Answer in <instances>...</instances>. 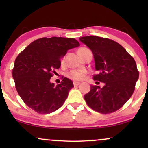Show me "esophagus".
Instances as JSON below:
<instances>
[{
  "instance_id": "1",
  "label": "esophagus",
  "mask_w": 148,
  "mask_h": 148,
  "mask_svg": "<svg viewBox=\"0 0 148 148\" xmlns=\"http://www.w3.org/2000/svg\"><path fill=\"white\" fill-rule=\"evenodd\" d=\"M73 84H74V86H77L80 84V82H78V81H74V82H73Z\"/></svg>"
}]
</instances>
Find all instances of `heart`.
Wrapping results in <instances>:
<instances>
[{"label":"heart","instance_id":"heart-1","mask_svg":"<svg viewBox=\"0 0 148 148\" xmlns=\"http://www.w3.org/2000/svg\"><path fill=\"white\" fill-rule=\"evenodd\" d=\"M86 49H87V48L81 47V48L79 49L78 52L86 50ZM67 76L70 79L74 80V81H81V80L84 79L85 77H86V72L83 70H72L67 74Z\"/></svg>","mask_w":148,"mask_h":148}]
</instances>
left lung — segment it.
<instances>
[{
  "label": "left lung",
  "instance_id": "8db88e82",
  "mask_svg": "<svg viewBox=\"0 0 148 148\" xmlns=\"http://www.w3.org/2000/svg\"><path fill=\"white\" fill-rule=\"evenodd\" d=\"M80 41L90 49L94 56L95 81L105 86H90L84 95L88 106L98 113L108 114L118 111L130 99L135 90L139 72L134 58L118 42L97 36H86Z\"/></svg>",
  "mask_w": 148,
  "mask_h": 148
}]
</instances>
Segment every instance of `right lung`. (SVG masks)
Here are the masks:
<instances>
[{
	"mask_svg": "<svg viewBox=\"0 0 148 148\" xmlns=\"http://www.w3.org/2000/svg\"><path fill=\"white\" fill-rule=\"evenodd\" d=\"M79 45L74 38L42 37L18 54L12 77L18 94L27 106L40 114L52 113L62 106L74 87L72 81L62 77L55 86L50 79L60 68L61 58Z\"/></svg>",
	"mask_w": 148,
	"mask_h": 148,
	"instance_id": "1",
	"label": "right lung"
}]
</instances>
